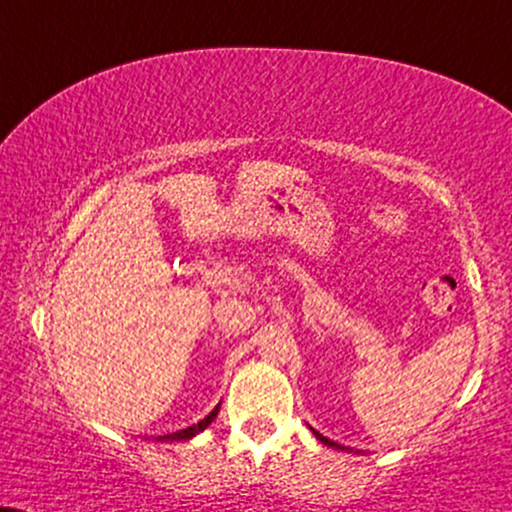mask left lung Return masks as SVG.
Segmentation results:
<instances>
[{
	"instance_id": "left-lung-1",
	"label": "left lung",
	"mask_w": 512,
	"mask_h": 512,
	"mask_svg": "<svg viewBox=\"0 0 512 512\" xmlns=\"http://www.w3.org/2000/svg\"><path fill=\"white\" fill-rule=\"evenodd\" d=\"M312 432L316 435V439H319V442H323L326 446H331V449H340V451H352V449H347V446H342V444H338V442H333V439H328V437H323L321 432H316L314 428H312Z\"/></svg>"
}]
</instances>
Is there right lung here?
Returning <instances> with one entry per match:
<instances>
[{
    "label": "right lung",
    "mask_w": 512,
    "mask_h": 512,
    "mask_svg": "<svg viewBox=\"0 0 512 512\" xmlns=\"http://www.w3.org/2000/svg\"><path fill=\"white\" fill-rule=\"evenodd\" d=\"M217 413H219V404L215 406V409H212L208 416H205L203 420H200V423H196V425H191V428H184V430H177V432H170V435H163V437H155V442H186V439H193L198 435V432H203L205 428H208V425L212 423V420L217 418Z\"/></svg>",
    "instance_id": "add662e5"
}]
</instances>
